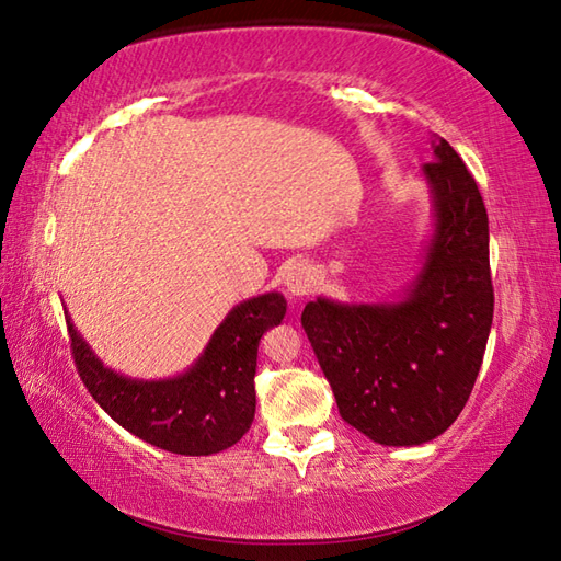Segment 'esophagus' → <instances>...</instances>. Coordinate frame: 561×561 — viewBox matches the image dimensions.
Wrapping results in <instances>:
<instances>
[{"mask_svg":"<svg viewBox=\"0 0 561 561\" xmlns=\"http://www.w3.org/2000/svg\"><path fill=\"white\" fill-rule=\"evenodd\" d=\"M316 287V274L309 262H294V265L284 274V289H287L289 296H309Z\"/></svg>","mask_w":561,"mask_h":561,"instance_id":"esophagus-1","label":"esophagus"}]
</instances>
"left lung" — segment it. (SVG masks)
<instances>
[{"instance_id":"1","label":"left lung","mask_w":561,"mask_h":561,"mask_svg":"<svg viewBox=\"0 0 561 561\" xmlns=\"http://www.w3.org/2000/svg\"><path fill=\"white\" fill-rule=\"evenodd\" d=\"M423 164L435 233L419 277L393 304H306L311 340L337 411L369 440L431 443L457 421L493 321L489 216L479 186L445 138Z\"/></svg>"}]
</instances>
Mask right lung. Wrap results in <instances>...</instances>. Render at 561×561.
<instances>
[{"instance_id":"add662e5","label":"right lung","mask_w":561,"mask_h":561,"mask_svg":"<svg viewBox=\"0 0 561 561\" xmlns=\"http://www.w3.org/2000/svg\"><path fill=\"white\" fill-rule=\"evenodd\" d=\"M287 313L272 291L238 304L216 328L204 355L174 379L142 381L104 367L68 316L75 367L87 391L140 440L174 455H214L236 445L255 419L260 337Z\"/></svg>"}]
</instances>
